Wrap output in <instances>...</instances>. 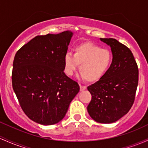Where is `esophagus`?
Returning a JSON list of instances; mask_svg holds the SVG:
<instances>
[{
	"label": "esophagus",
	"mask_w": 148,
	"mask_h": 148,
	"mask_svg": "<svg viewBox=\"0 0 148 148\" xmlns=\"http://www.w3.org/2000/svg\"><path fill=\"white\" fill-rule=\"evenodd\" d=\"M85 89H86V86L80 85V90H81V91H82V90H85Z\"/></svg>",
	"instance_id": "1"
}]
</instances>
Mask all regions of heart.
Returning a JSON list of instances; mask_svg holds the SVG:
<instances>
[{
    "label": "heart",
    "mask_w": 148,
    "mask_h": 148,
    "mask_svg": "<svg viewBox=\"0 0 148 148\" xmlns=\"http://www.w3.org/2000/svg\"><path fill=\"white\" fill-rule=\"evenodd\" d=\"M111 63L110 52L91 43L77 45L74 54L68 52L64 57V72L66 75L72 76L81 64V77L90 82H97L103 78Z\"/></svg>",
    "instance_id": "b5f03b06"
}]
</instances>
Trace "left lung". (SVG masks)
<instances>
[{
	"instance_id": "left-lung-1",
	"label": "left lung",
	"mask_w": 148,
	"mask_h": 148,
	"mask_svg": "<svg viewBox=\"0 0 148 148\" xmlns=\"http://www.w3.org/2000/svg\"><path fill=\"white\" fill-rule=\"evenodd\" d=\"M110 45L112 62L103 78L88 87L92 99L87 110L92 119L110 124L128 113L135 100L138 69L132 52L114 38H100Z\"/></svg>"
}]
</instances>
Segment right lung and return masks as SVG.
<instances>
[{
    "label": "right lung",
    "mask_w": 148,
    "mask_h": 148,
    "mask_svg": "<svg viewBox=\"0 0 148 148\" xmlns=\"http://www.w3.org/2000/svg\"><path fill=\"white\" fill-rule=\"evenodd\" d=\"M72 36L70 31L37 36L14 56L12 88L24 112L38 124L60 122L79 91L77 82L64 72Z\"/></svg>",
    "instance_id": "add662e5"
}]
</instances>
